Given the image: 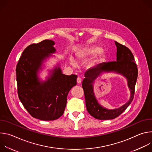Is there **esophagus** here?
I'll return each instance as SVG.
<instances>
[{
	"instance_id": "esophagus-1",
	"label": "esophagus",
	"mask_w": 152,
	"mask_h": 152,
	"mask_svg": "<svg viewBox=\"0 0 152 152\" xmlns=\"http://www.w3.org/2000/svg\"><path fill=\"white\" fill-rule=\"evenodd\" d=\"M81 81H82L81 78L79 77H78L77 78V83H81Z\"/></svg>"
}]
</instances>
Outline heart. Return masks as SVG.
I'll use <instances>...</instances> for the list:
<instances>
[{"mask_svg": "<svg viewBox=\"0 0 152 152\" xmlns=\"http://www.w3.org/2000/svg\"><path fill=\"white\" fill-rule=\"evenodd\" d=\"M102 48L100 46H92L80 50L77 53V58L79 61H83L90 58L94 57L98 55L97 58H96L93 61H92L89 64L90 67H94L97 66L100 63H102L103 61H104L106 59V54L103 52H102ZM71 63L73 66H76V61L75 59L72 58H71Z\"/></svg>", "mask_w": 152, "mask_h": 152, "instance_id": "heart-1", "label": "heart"}]
</instances>
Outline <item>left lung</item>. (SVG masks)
<instances>
[{"mask_svg":"<svg viewBox=\"0 0 152 152\" xmlns=\"http://www.w3.org/2000/svg\"><path fill=\"white\" fill-rule=\"evenodd\" d=\"M117 46L116 61L103 62L94 68L88 70L82 81L86 107L89 114L96 119L112 120L120 115L133 100L135 84L138 77V69L134 62L132 52L127 47L115 41ZM104 72H115L122 75L127 80L130 90V97L127 102L118 108L108 110L98 102L94 91L95 79Z\"/></svg>","mask_w":152,"mask_h":152,"instance_id":"left-lung-1","label":"left lung"}]
</instances>
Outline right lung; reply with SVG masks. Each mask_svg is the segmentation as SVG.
Instances as JSON below:
<instances>
[{"label": "right lung", "instance_id": "add662e5", "mask_svg": "<svg viewBox=\"0 0 152 152\" xmlns=\"http://www.w3.org/2000/svg\"><path fill=\"white\" fill-rule=\"evenodd\" d=\"M55 42L45 39L28 46L16 67L20 100L32 117L45 121L55 120L64 113L69 92L76 85L77 75H64L58 64L42 81L38 77L42 65L56 53Z\"/></svg>", "mask_w": 152, "mask_h": 152}]
</instances>
